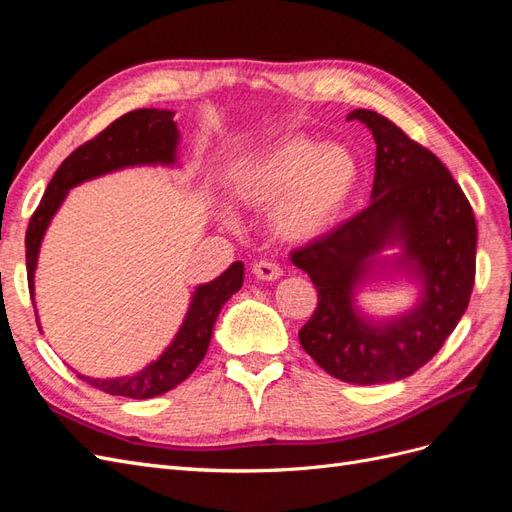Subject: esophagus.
<instances>
[{
  "label": "esophagus",
  "mask_w": 512,
  "mask_h": 512,
  "mask_svg": "<svg viewBox=\"0 0 512 512\" xmlns=\"http://www.w3.org/2000/svg\"><path fill=\"white\" fill-rule=\"evenodd\" d=\"M252 273L262 282H275L282 277V267L275 265V262H271V260H258V262H254Z\"/></svg>",
  "instance_id": "34e87169"
}]
</instances>
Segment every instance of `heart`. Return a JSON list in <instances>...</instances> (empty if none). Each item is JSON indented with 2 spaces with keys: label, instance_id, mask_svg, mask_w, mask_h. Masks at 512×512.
Segmentation results:
<instances>
[{
  "label": "heart",
  "instance_id": "heart-1",
  "mask_svg": "<svg viewBox=\"0 0 512 512\" xmlns=\"http://www.w3.org/2000/svg\"><path fill=\"white\" fill-rule=\"evenodd\" d=\"M359 183L361 162L350 147L286 134L232 170L230 192L243 205L271 207L282 239L312 241L344 218Z\"/></svg>",
  "mask_w": 512,
  "mask_h": 512
}]
</instances>
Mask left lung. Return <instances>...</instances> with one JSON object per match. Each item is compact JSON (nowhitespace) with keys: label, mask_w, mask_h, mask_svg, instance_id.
<instances>
[{"label":"left lung","mask_w":512,"mask_h":512,"mask_svg":"<svg viewBox=\"0 0 512 512\" xmlns=\"http://www.w3.org/2000/svg\"><path fill=\"white\" fill-rule=\"evenodd\" d=\"M376 141V177L365 211L301 250L292 265L318 290L299 331L312 359L337 380L380 384L412 376L436 354L468 309L476 273V222L466 194L433 153L386 117L356 108ZM389 246L400 252L382 257ZM401 274L419 288L417 305L391 319L355 307L369 279Z\"/></svg>","instance_id":"8db88e82"}]
</instances>
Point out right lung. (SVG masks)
Returning a JSON list of instances; mask_svg holds the SVG:
<instances>
[{
	"mask_svg": "<svg viewBox=\"0 0 512 512\" xmlns=\"http://www.w3.org/2000/svg\"><path fill=\"white\" fill-rule=\"evenodd\" d=\"M173 117L175 113L166 111V108H138V111H132L113 121L104 132L91 138L89 143L81 145L79 149H74L61 162L40 200V207L32 215V220H29L25 235L27 282L32 299L36 294L34 275L44 232L55 218L61 203L66 200L68 192L83 181L115 173V170L121 168L175 166L179 130ZM241 284L243 262L237 260L220 277H215L213 282L196 286L188 312H185V318L177 335L173 337V342L164 348L156 361H151L141 371H136V374L121 378H89L79 374V378L108 395L130 399H149L175 389L205 359L215 320H218L224 303L232 294L239 292ZM36 320L38 329L42 331L38 312Z\"/></svg>",
	"mask_w": 512,
	"mask_h": 512,
	"instance_id": "right-lung-1",
	"label": "right lung"
}]
</instances>
